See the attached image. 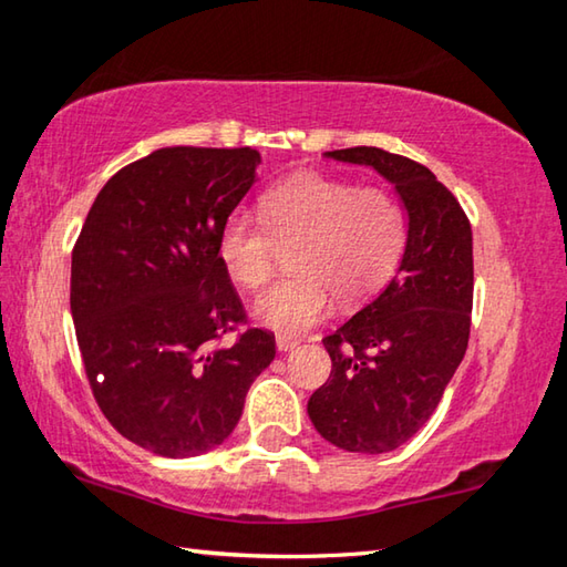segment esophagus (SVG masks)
Listing matches in <instances>:
<instances>
[{
  "label": "esophagus",
  "mask_w": 567,
  "mask_h": 567,
  "mask_svg": "<svg viewBox=\"0 0 567 567\" xmlns=\"http://www.w3.org/2000/svg\"><path fill=\"white\" fill-rule=\"evenodd\" d=\"M275 344H277V350H280V352H290V350H295L300 342H297L295 338H287V334H280V338H277Z\"/></svg>",
  "instance_id": "34e87169"
}]
</instances>
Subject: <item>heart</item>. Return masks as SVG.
Wrapping results in <instances>:
<instances>
[{"instance_id":"heart-1","label":"heart","mask_w":567,"mask_h":567,"mask_svg":"<svg viewBox=\"0 0 567 567\" xmlns=\"http://www.w3.org/2000/svg\"><path fill=\"white\" fill-rule=\"evenodd\" d=\"M262 217L237 213L217 237V260L237 285L270 280L280 247H292V275L255 302V320L300 334L324 320L332 295L362 302L385 285L405 252L408 215L385 187L302 172L265 192Z\"/></svg>"}]
</instances>
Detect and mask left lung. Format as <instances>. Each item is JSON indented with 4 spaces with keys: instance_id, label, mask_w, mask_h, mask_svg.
Instances as JSON below:
<instances>
[{
    "instance_id": "left-lung-1",
    "label": "left lung",
    "mask_w": 567,
    "mask_h": 567,
    "mask_svg": "<svg viewBox=\"0 0 567 567\" xmlns=\"http://www.w3.org/2000/svg\"><path fill=\"white\" fill-rule=\"evenodd\" d=\"M372 167L408 215L398 275L322 340L332 372L307 402L318 433L348 453L400 447L433 415L463 362L473 312V229L427 167L378 147L324 152Z\"/></svg>"
}]
</instances>
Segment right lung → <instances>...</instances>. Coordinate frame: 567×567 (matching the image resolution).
<instances>
[{"mask_svg": "<svg viewBox=\"0 0 567 567\" xmlns=\"http://www.w3.org/2000/svg\"><path fill=\"white\" fill-rule=\"evenodd\" d=\"M252 147H162L122 167L94 199L72 252L70 307L104 417L162 457L223 445L275 334L245 322L217 237L249 187Z\"/></svg>", "mask_w": 567, "mask_h": 567, "instance_id": "1", "label": "right lung"}]
</instances>
